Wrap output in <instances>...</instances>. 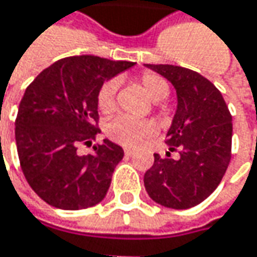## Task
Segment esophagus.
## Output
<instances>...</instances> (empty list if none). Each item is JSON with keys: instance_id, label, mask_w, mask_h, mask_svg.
<instances>
[{"instance_id": "34e87169", "label": "esophagus", "mask_w": 257, "mask_h": 257, "mask_svg": "<svg viewBox=\"0 0 257 257\" xmlns=\"http://www.w3.org/2000/svg\"><path fill=\"white\" fill-rule=\"evenodd\" d=\"M123 150H125V153H126L128 156H132V155H134V149H129V147H125Z\"/></svg>"}]
</instances>
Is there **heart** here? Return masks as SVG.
I'll list each match as a JSON object with an SVG mask.
<instances>
[{
  "label": "heart",
  "mask_w": 257,
  "mask_h": 257,
  "mask_svg": "<svg viewBox=\"0 0 257 257\" xmlns=\"http://www.w3.org/2000/svg\"><path fill=\"white\" fill-rule=\"evenodd\" d=\"M138 84L146 92V95L158 102L168 96L170 93V84L164 77L155 74V73H144L138 78ZM117 81L108 80L105 81L96 95V104L98 110L104 116H110L116 111V93H117ZM156 131V123L150 119H132L128 116H119L113 119L107 125V135L122 144L134 147L137 146L144 137L152 135Z\"/></svg>",
  "instance_id": "heart-1"
}]
</instances>
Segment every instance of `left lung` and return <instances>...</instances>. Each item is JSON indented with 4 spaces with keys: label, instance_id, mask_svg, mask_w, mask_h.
<instances>
[{
    "label": "left lung",
    "instance_id": "8db88e82",
    "mask_svg": "<svg viewBox=\"0 0 257 257\" xmlns=\"http://www.w3.org/2000/svg\"><path fill=\"white\" fill-rule=\"evenodd\" d=\"M147 67L170 80L177 90V111L167 134L170 151L144 174L149 196L168 208L186 210L207 199L231 162L232 116L220 90L199 73L176 65Z\"/></svg>",
    "mask_w": 257,
    "mask_h": 257
}]
</instances>
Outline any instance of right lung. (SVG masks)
<instances>
[{"instance_id":"right-lung-1","label":"right lung","mask_w":257,"mask_h":257,"mask_svg":"<svg viewBox=\"0 0 257 257\" xmlns=\"http://www.w3.org/2000/svg\"><path fill=\"white\" fill-rule=\"evenodd\" d=\"M132 65L92 55L70 56L26 87L16 117L18 155L26 181L49 205L81 210L107 195L123 149L108 140L93 146L92 155L81 156L77 149L92 144L101 132L98 90Z\"/></svg>"}]
</instances>
